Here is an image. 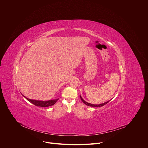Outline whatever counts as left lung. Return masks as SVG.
<instances>
[{
    "mask_svg": "<svg viewBox=\"0 0 148 148\" xmlns=\"http://www.w3.org/2000/svg\"><path fill=\"white\" fill-rule=\"evenodd\" d=\"M80 99H81V100H82V101L85 104H86V106H92V107H99V106H105L106 104L108 103H109V101H107V102H106V103H103V104H90V103H87V102H86L85 101H84L83 99V98L80 96Z\"/></svg>",
    "mask_w": 148,
    "mask_h": 148,
    "instance_id": "8db88e82",
    "label": "left lung"
}]
</instances>
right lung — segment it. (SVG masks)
Wrapping results in <instances>:
<instances>
[{"instance_id": "obj_1", "label": "right lung", "mask_w": 148, "mask_h": 148, "mask_svg": "<svg viewBox=\"0 0 148 148\" xmlns=\"http://www.w3.org/2000/svg\"><path fill=\"white\" fill-rule=\"evenodd\" d=\"M28 101L31 103L35 106H40V107H48L49 106H53L54 105L56 101L59 100L58 99H55V100H51L48 101H39V100H32L27 98L26 97L24 96Z\"/></svg>"}]
</instances>
